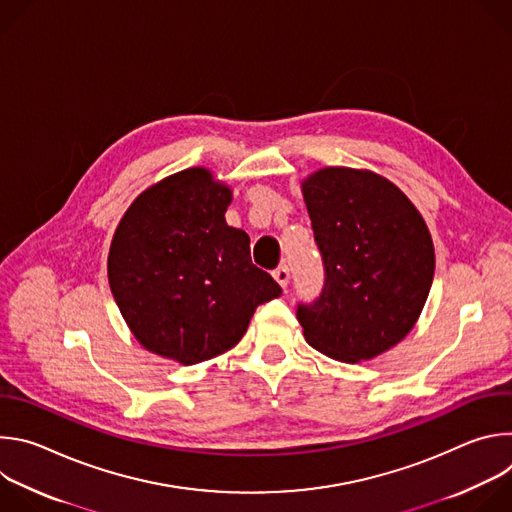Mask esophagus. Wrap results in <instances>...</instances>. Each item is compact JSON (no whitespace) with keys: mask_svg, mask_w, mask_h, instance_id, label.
<instances>
[{"mask_svg":"<svg viewBox=\"0 0 512 512\" xmlns=\"http://www.w3.org/2000/svg\"><path fill=\"white\" fill-rule=\"evenodd\" d=\"M273 277H275V281H277L281 287H287L289 277H291L289 267H287V265H279V267L273 271Z\"/></svg>","mask_w":512,"mask_h":512,"instance_id":"obj_1","label":"esophagus"}]
</instances>
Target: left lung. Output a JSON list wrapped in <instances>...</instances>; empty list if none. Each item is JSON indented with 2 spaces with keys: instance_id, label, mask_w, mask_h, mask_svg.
<instances>
[{
  "instance_id": "obj_1",
  "label": "left lung",
  "mask_w": 512,
  "mask_h": 512,
  "mask_svg": "<svg viewBox=\"0 0 512 512\" xmlns=\"http://www.w3.org/2000/svg\"><path fill=\"white\" fill-rule=\"evenodd\" d=\"M322 255L324 285L298 320L310 346L342 360H369L417 322L435 255L417 208L389 180L364 170L324 168L304 184Z\"/></svg>"
}]
</instances>
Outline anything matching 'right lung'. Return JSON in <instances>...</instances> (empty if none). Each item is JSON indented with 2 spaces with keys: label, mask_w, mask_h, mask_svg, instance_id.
I'll return each instance as SVG.
<instances>
[{
  "label": "right lung",
  "mask_w": 512,
  "mask_h": 512,
  "mask_svg": "<svg viewBox=\"0 0 512 512\" xmlns=\"http://www.w3.org/2000/svg\"><path fill=\"white\" fill-rule=\"evenodd\" d=\"M231 190L204 168L145 190L115 231L107 273L133 336L196 364L235 346L257 306L281 294L253 265L249 235L225 221Z\"/></svg>",
  "instance_id": "add662e5"
}]
</instances>
